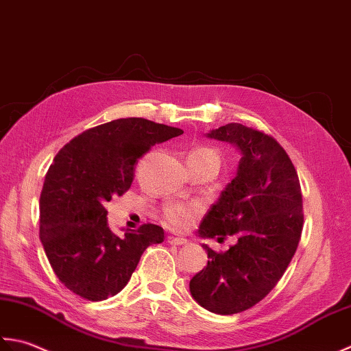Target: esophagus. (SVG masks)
I'll list each match as a JSON object with an SVG mask.
<instances>
[{
	"mask_svg": "<svg viewBox=\"0 0 351 351\" xmlns=\"http://www.w3.org/2000/svg\"><path fill=\"white\" fill-rule=\"evenodd\" d=\"M168 242H169L171 245H184V244H188V239H184V238H176V236H169Z\"/></svg>",
	"mask_w": 351,
	"mask_h": 351,
	"instance_id": "34e87169",
	"label": "esophagus"
}]
</instances>
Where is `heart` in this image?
Here are the masks:
<instances>
[{"instance_id": "1", "label": "heart", "mask_w": 351, "mask_h": 351, "mask_svg": "<svg viewBox=\"0 0 351 351\" xmlns=\"http://www.w3.org/2000/svg\"><path fill=\"white\" fill-rule=\"evenodd\" d=\"M188 159L207 160L219 167V154L215 152V149L209 147H198L195 149H192V152L188 154ZM165 217L169 226H173L176 228H182L189 223V219L192 217V209L191 207L176 204V206L168 207Z\"/></svg>"}]
</instances>
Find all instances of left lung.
<instances>
[{"label":"left lung","mask_w":351,"mask_h":351,"mask_svg":"<svg viewBox=\"0 0 351 351\" xmlns=\"http://www.w3.org/2000/svg\"><path fill=\"white\" fill-rule=\"evenodd\" d=\"M206 136L232 144L241 160L197 234L238 241L226 253L203 244L209 261L189 291L204 309L232 315L265 298L288 268L303 228L302 189L289 156L271 136L238 123Z\"/></svg>","instance_id":"1"}]
</instances>
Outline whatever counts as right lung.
<instances>
[{
    "label": "right lung",
    "instance_id": "right-lung-1",
    "mask_svg": "<svg viewBox=\"0 0 351 351\" xmlns=\"http://www.w3.org/2000/svg\"><path fill=\"white\" fill-rule=\"evenodd\" d=\"M182 133L144 118H121L83 132L56 154L40 194L39 236L49 265L74 294L90 302L117 295L145 248L163 241L156 224L117 236L104 206L130 188L139 157Z\"/></svg>",
    "mask_w": 351,
    "mask_h": 351
}]
</instances>
